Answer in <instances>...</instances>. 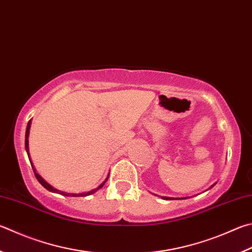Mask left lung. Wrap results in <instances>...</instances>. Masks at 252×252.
I'll use <instances>...</instances> for the list:
<instances>
[{
    "label": "left lung",
    "instance_id": "left-lung-1",
    "mask_svg": "<svg viewBox=\"0 0 252 252\" xmlns=\"http://www.w3.org/2000/svg\"><path fill=\"white\" fill-rule=\"evenodd\" d=\"M215 185H216V183H215V184H213L212 186H210V187H209V189H212V187H214ZM162 198H163V199H173L172 197H162Z\"/></svg>",
    "mask_w": 252,
    "mask_h": 252
}]
</instances>
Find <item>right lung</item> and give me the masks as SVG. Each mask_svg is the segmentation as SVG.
Here are the masks:
<instances>
[{"mask_svg":"<svg viewBox=\"0 0 252 252\" xmlns=\"http://www.w3.org/2000/svg\"><path fill=\"white\" fill-rule=\"evenodd\" d=\"M31 123H32V121L30 120V121H29V123H27L26 134H25V149H26V152H27V155H29V158H30V150H29V135H30ZM30 162H31V158H30ZM31 164H32V167H33V171H34V174H35L36 178H37V181L40 183V184H42V185L45 187V189H48L49 191H53V193H58V194L63 195V196H72V197H82V196H88V195H91V194L95 193V191H97L98 189H101V187L104 185V183H106V182L108 181V178H109V176H108V177L106 178V181H104L103 183H101V184H100V185L97 187V189H93V190H90V191H86V193H80V194H70V193H66V191H62V190H58V189H54V187H53L52 185H49L47 182H45V181L43 180V177H42V176L38 175V174L36 173V170H35L34 166H33V163L31 162Z\"/></svg>","mask_w":252,"mask_h":252,"instance_id":"right-lung-1","label":"right lung"}]
</instances>
